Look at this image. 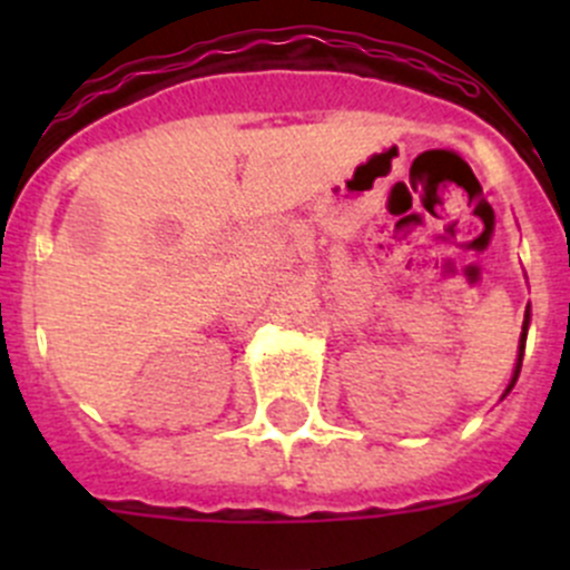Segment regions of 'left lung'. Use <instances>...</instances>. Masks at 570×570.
Segmentation results:
<instances>
[{"instance_id": "left-lung-1", "label": "left lung", "mask_w": 570, "mask_h": 570, "mask_svg": "<svg viewBox=\"0 0 570 570\" xmlns=\"http://www.w3.org/2000/svg\"><path fill=\"white\" fill-rule=\"evenodd\" d=\"M530 320H532V308L527 306V312H524V325H521V338H519V355H515V370H513V377H510V383H508V389H504V394H502V400L504 396L510 394V389L515 386V381H519V372H521V361H524V347H527V331H530Z\"/></svg>"}]
</instances>
